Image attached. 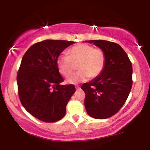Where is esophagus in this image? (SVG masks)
<instances>
[{"label": "esophagus", "instance_id": "esophagus-1", "mask_svg": "<svg viewBox=\"0 0 150 150\" xmlns=\"http://www.w3.org/2000/svg\"><path fill=\"white\" fill-rule=\"evenodd\" d=\"M75 88L78 89L80 88V86H79V85H75Z\"/></svg>", "mask_w": 150, "mask_h": 150}]
</instances>
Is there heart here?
<instances>
[{"mask_svg":"<svg viewBox=\"0 0 150 150\" xmlns=\"http://www.w3.org/2000/svg\"><path fill=\"white\" fill-rule=\"evenodd\" d=\"M68 55H61L57 58L60 73L68 77L78 65L79 70L68 77L69 83L84 82L89 78H95L102 73L106 64V55L100 48L92 45L79 44L68 49Z\"/></svg>","mask_w":150,"mask_h":150,"instance_id":"1","label":"heart"}]
</instances>
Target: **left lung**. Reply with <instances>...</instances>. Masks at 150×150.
<instances>
[{
	"mask_svg": "<svg viewBox=\"0 0 150 150\" xmlns=\"http://www.w3.org/2000/svg\"><path fill=\"white\" fill-rule=\"evenodd\" d=\"M104 51L106 64L99 76L84 83L85 106L89 116L105 119L118 112L126 101L132 85V67L128 55L116 43L90 40Z\"/></svg>",
	"mask_w": 150,
	"mask_h": 150,
	"instance_id": "obj_1",
	"label": "left lung"
}]
</instances>
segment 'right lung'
Masks as SVG:
<instances>
[{
  "label": "right lung",
  "mask_w": 150,
  "mask_h": 150,
  "mask_svg": "<svg viewBox=\"0 0 150 150\" xmlns=\"http://www.w3.org/2000/svg\"><path fill=\"white\" fill-rule=\"evenodd\" d=\"M74 42L44 40L31 46L22 57L18 71V95L24 108L46 123L64 117L66 106L75 92L73 85H61L57 58Z\"/></svg>",
  "instance_id": "add662e5"
}]
</instances>
